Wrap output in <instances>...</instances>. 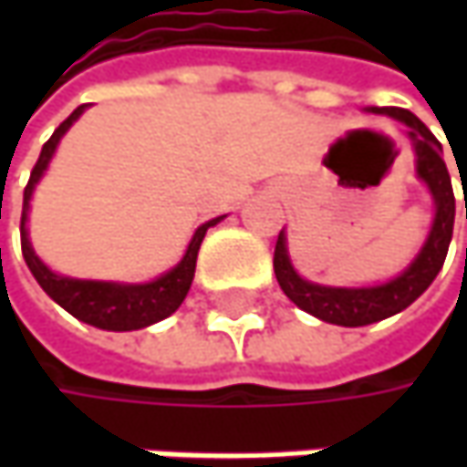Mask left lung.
Instances as JSON below:
<instances>
[{
    "label": "left lung",
    "mask_w": 467,
    "mask_h": 467,
    "mask_svg": "<svg viewBox=\"0 0 467 467\" xmlns=\"http://www.w3.org/2000/svg\"><path fill=\"white\" fill-rule=\"evenodd\" d=\"M367 111L405 124V137L416 153V176L426 184L431 202H434V221H431L429 236L419 249V254L410 260V265L400 275L389 278L387 283H379V285H361V288L322 285V283L301 278L291 262V254H288L285 228L280 231L273 267H275V278H278L283 294L291 298L298 309H304L322 322L340 325V327H364V325L379 322V319H387L392 314L408 309L440 275L450 242H452V225H455V194H452V182H450L447 166L441 161L440 140L431 135L421 119L410 114L408 109L368 106Z\"/></svg>",
    "instance_id": "left-lung-1"
}]
</instances>
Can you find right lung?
<instances>
[{
  "mask_svg": "<svg viewBox=\"0 0 467 467\" xmlns=\"http://www.w3.org/2000/svg\"><path fill=\"white\" fill-rule=\"evenodd\" d=\"M85 106H78L69 117L64 119L62 124L54 130V135L48 137L41 155L36 161V166L30 171V182H27L26 194H23V218H20V242H23V257L26 265L30 267L33 278L38 280V285L44 288L48 296L54 298L62 309L78 317L85 325H93L99 330L111 332H130L150 327L155 322L166 319L171 314L182 306V301L187 298L189 285L194 278V267H197V252L200 244L205 239L207 228L221 223L225 215H218L213 221L202 223L192 242H189L187 252L176 267H171L169 273L158 275V278L148 280V283H114V280H82L69 278L62 273H54L46 265L33 244L27 239V210H30V197L36 192V184L41 182V176L48 169L51 158L57 153L59 140L67 135V130L82 117Z\"/></svg>",
  "mask_w": 467,
  "mask_h": 467,
  "instance_id": "1",
  "label": "right lung"
}]
</instances>
